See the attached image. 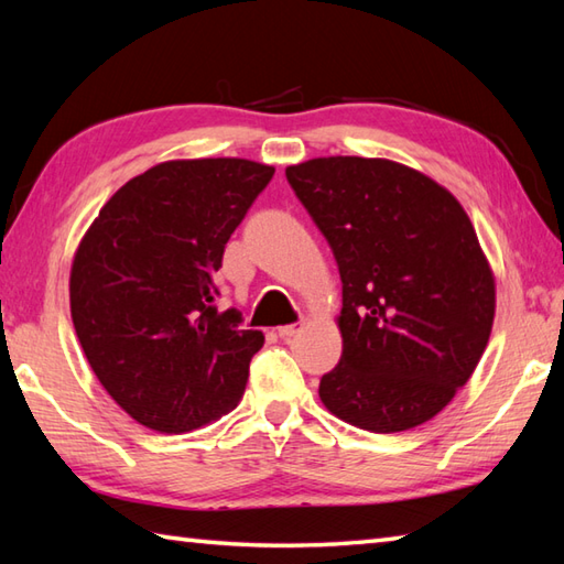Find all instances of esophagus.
<instances>
[{"instance_id":"obj_1","label":"esophagus","mask_w":564,"mask_h":564,"mask_svg":"<svg viewBox=\"0 0 564 564\" xmlns=\"http://www.w3.org/2000/svg\"><path fill=\"white\" fill-rule=\"evenodd\" d=\"M297 334V325H283V327H279V337L281 339H291V337H295Z\"/></svg>"}]
</instances>
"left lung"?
<instances>
[{
    "mask_svg": "<svg viewBox=\"0 0 564 564\" xmlns=\"http://www.w3.org/2000/svg\"><path fill=\"white\" fill-rule=\"evenodd\" d=\"M341 275L339 366L319 400L394 434L429 422L480 364L495 273L448 188L392 160L317 158L285 170Z\"/></svg>",
    "mask_w": 564,
    "mask_h": 564,
    "instance_id": "1",
    "label": "left lung"
}]
</instances>
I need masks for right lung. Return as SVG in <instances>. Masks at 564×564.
Masks as SVG:
<instances>
[{"instance_id":"add662e5","label":"right lung","mask_w":564,"mask_h":564,"mask_svg":"<svg viewBox=\"0 0 564 564\" xmlns=\"http://www.w3.org/2000/svg\"><path fill=\"white\" fill-rule=\"evenodd\" d=\"M237 158L172 160L106 200L75 251L69 313L84 356L123 412L184 434L232 412L263 334L215 307V271L273 176Z\"/></svg>"}]
</instances>
